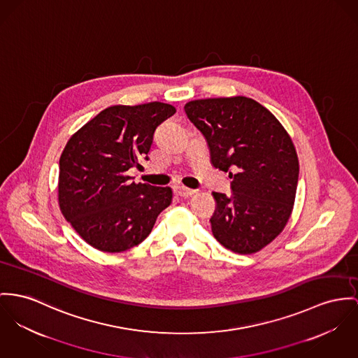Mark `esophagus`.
Returning <instances> with one entry per match:
<instances>
[{"label": "esophagus", "instance_id": "1", "mask_svg": "<svg viewBox=\"0 0 358 358\" xmlns=\"http://www.w3.org/2000/svg\"><path fill=\"white\" fill-rule=\"evenodd\" d=\"M173 191L177 196H181V197H188V196H192L193 193L196 192L194 189H189V188H185V187H181V185L174 187Z\"/></svg>", "mask_w": 358, "mask_h": 358}]
</instances>
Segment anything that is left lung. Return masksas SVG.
<instances>
[{
	"label": "left lung",
	"mask_w": 358,
	"mask_h": 358,
	"mask_svg": "<svg viewBox=\"0 0 358 358\" xmlns=\"http://www.w3.org/2000/svg\"><path fill=\"white\" fill-rule=\"evenodd\" d=\"M184 109L207 140L213 166L233 178L231 196L213 192L214 237L234 253L259 252L293 211L300 166L292 138L271 111L247 96L196 99Z\"/></svg>",
	"instance_id": "left-lung-1"
}]
</instances>
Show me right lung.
Here are the masks:
<instances>
[{
	"label": "right lung",
	"mask_w": 358,
	"mask_h": 358,
	"mask_svg": "<svg viewBox=\"0 0 358 358\" xmlns=\"http://www.w3.org/2000/svg\"><path fill=\"white\" fill-rule=\"evenodd\" d=\"M174 113L162 102L115 105L68 140L59 158L58 204L91 247L109 253L136 247L170 206L169 187L135 184L127 171L148 161L155 129Z\"/></svg>",
	"instance_id": "obj_1"
}]
</instances>
